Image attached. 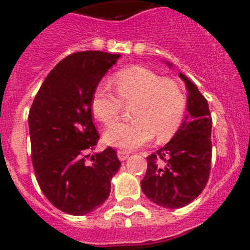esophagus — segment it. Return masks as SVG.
I'll use <instances>...</instances> for the list:
<instances>
[{"label": "esophagus", "instance_id": "obj_1", "mask_svg": "<svg viewBox=\"0 0 250 250\" xmlns=\"http://www.w3.org/2000/svg\"><path fill=\"white\" fill-rule=\"evenodd\" d=\"M117 156L121 161H125V160H127L128 156H129V152H128V151H125V150H118Z\"/></svg>", "mask_w": 250, "mask_h": 250}]
</instances>
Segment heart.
Wrapping results in <instances>:
<instances>
[{"instance_id":"obj_1","label":"heart","mask_w":250,"mask_h":250,"mask_svg":"<svg viewBox=\"0 0 250 250\" xmlns=\"http://www.w3.org/2000/svg\"><path fill=\"white\" fill-rule=\"evenodd\" d=\"M112 84L116 93L106 82L97 85L90 102L93 115L110 125L122 112L123 104H133L130 115L134 118L111 125L104 134L107 144L132 150L155 135L158 143H165L178 132L186 111V95L178 81L132 66L118 71Z\"/></svg>"}]
</instances>
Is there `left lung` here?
<instances>
[{"label":"left lung","mask_w":250,"mask_h":250,"mask_svg":"<svg viewBox=\"0 0 250 250\" xmlns=\"http://www.w3.org/2000/svg\"><path fill=\"white\" fill-rule=\"evenodd\" d=\"M188 88L185 120L173 139L147 156V169L141 190L153 203L170 209L181 208L201 195L211 165V115L208 102L195 83L179 75Z\"/></svg>","instance_id":"left-lung-1"}]
</instances>
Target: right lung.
Listing matches in <instances>:
<instances>
[{
	"label": "right lung",
	"instance_id": "right-lung-1",
	"mask_svg": "<svg viewBox=\"0 0 250 250\" xmlns=\"http://www.w3.org/2000/svg\"><path fill=\"white\" fill-rule=\"evenodd\" d=\"M120 54L72 53L48 74L29 112L31 158L47 200L71 215H84L110 195L120 168L112 147L89 155L99 140L93 123L92 95Z\"/></svg>",
	"mask_w": 250,
	"mask_h": 250
}]
</instances>
